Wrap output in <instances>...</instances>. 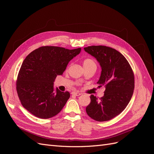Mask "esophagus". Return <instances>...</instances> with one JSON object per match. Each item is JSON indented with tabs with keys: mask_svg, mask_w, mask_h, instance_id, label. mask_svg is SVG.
Returning <instances> with one entry per match:
<instances>
[{
	"mask_svg": "<svg viewBox=\"0 0 154 154\" xmlns=\"http://www.w3.org/2000/svg\"><path fill=\"white\" fill-rule=\"evenodd\" d=\"M72 95H74L75 96H79V95H81V94H80V92H72Z\"/></svg>",
	"mask_w": 154,
	"mask_h": 154,
	"instance_id": "1",
	"label": "esophagus"
}]
</instances>
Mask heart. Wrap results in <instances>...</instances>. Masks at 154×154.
<instances>
[{"label": "heart", "instance_id": "b5f03b06", "mask_svg": "<svg viewBox=\"0 0 154 154\" xmlns=\"http://www.w3.org/2000/svg\"><path fill=\"white\" fill-rule=\"evenodd\" d=\"M83 66L84 69H87L91 67H96V63L92 59H86L83 61Z\"/></svg>", "mask_w": 154, "mask_h": 154}]
</instances>
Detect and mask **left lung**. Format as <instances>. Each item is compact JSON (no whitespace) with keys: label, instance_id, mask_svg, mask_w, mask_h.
Listing matches in <instances>:
<instances>
[{"label":"left lung","instance_id":"obj_1","mask_svg":"<svg viewBox=\"0 0 154 154\" xmlns=\"http://www.w3.org/2000/svg\"><path fill=\"white\" fill-rule=\"evenodd\" d=\"M84 51L99 63L102 71L97 84L99 87L106 88L100 100L91 95L86 112L96 121L109 120L119 115L132 98L134 90L132 69L125 57L114 48L93 45L85 47Z\"/></svg>","mask_w":154,"mask_h":154}]
</instances>
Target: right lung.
Segmentation results:
<instances>
[{
    "label": "right lung",
    "mask_w": 154,
    "mask_h": 154,
    "mask_svg": "<svg viewBox=\"0 0 154 154\" xmlns=\"http://www.w3.org/2000/svg\"><path fill=\"white\" fill-rule=\"evenodd\" d=\"M80 51L81 48L69 50L44 46L30 53L22 62L16 87L22 106L40 119L58 114L69 99L70 93L54 88V82Z\"/></svg>",
    "instance_id": "1"
}]
</instances>
